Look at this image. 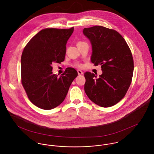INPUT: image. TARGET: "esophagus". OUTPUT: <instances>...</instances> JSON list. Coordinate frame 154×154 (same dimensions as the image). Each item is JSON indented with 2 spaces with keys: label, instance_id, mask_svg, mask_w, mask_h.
Returning a JSON list of instances; mask_svg holds the SVG:
<instances>
[{
  "label": "esophagus",
  "instance_id": "obj_1",
  "mask_svg": "<svg viewBox=\"0 0 154 154\" xmlns=\"http://www.w3.org/2000/svg\"><path fill=\"white\" fill-rule=\"evenodd\" d=\"M77 72H78V75H83V72L82 71V70H79V69H78V70H77Z\"/></svg>",
  "mask_w": 154,
  "mask_h": 154
}]
</instances>
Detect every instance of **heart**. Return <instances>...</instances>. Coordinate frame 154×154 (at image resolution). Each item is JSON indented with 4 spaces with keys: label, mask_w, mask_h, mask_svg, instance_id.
<instances>
[{
    "label": "heart",
    "mask_w": 154,
    "mask_h": 154,
    "mask_svg": "<svg viewBox=\"0 0 154 154\" xmlns=\"http://www.w3.org/2000/svg\"><path fill=\"white\" fill-rule=\"evenodd\" d=\"M83 43V42H79L78 43V44H80V43ZM75 65L77 66V67H82L84 66V65L82 64V63H76Z\"/></svg>",
    "instance_id": "b5f03b06"
}]
</instances>
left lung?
Here are the masks:
<instances>
[{
  "instance_id": "obj_1",
  "label": "left lung",
  "mask_w": 154,
  "mask_h": 154,
  "mask_svg": "<svg viewBox=\"0 0 154 154\" xmlns=\"http://www.w3.org/2000/svg\"><path fill=\"white\" fill-rule=\"evenodd\" d=\"M83 32L92 48L91 62L101 65L103 73L97 78L86 72L84 89L88 98L103 107H110L125 96L132 82L134 62L131 50L124 38L116 30L95 25Z\"/></svg>"
}]
</instances>
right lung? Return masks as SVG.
Instances as JSON below:
<instances>
[{
    "instance_id": "obj_1",
    "label": "right lung",
    "mask_w": 154,
    "mask_h": 154,
    "mask_svg": "<svg viewBox=\"0 0 154 154\" xmlns=\"http://www.w3.org/2000/svg\"><path fill=\"white\" fill-rule=\"evenodd\" d=\"M69 29L45 28L25 45L21 56V83L30 101L43 110H51L65 100L78 76L72 67L59 77L53 74L52 64L65 60L67 41L73 32Z\"/></svg>"
}]
</instances>
